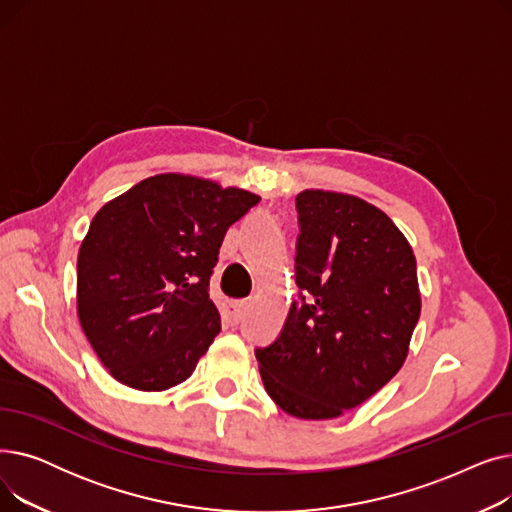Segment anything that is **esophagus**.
<instances>
[{
  "instance_id": "obj_1",
  "label": "esophagus",
  "mask_w": 512,
  "mask_h": 512,
  "mask_svg": "<svg viewBox=\"0 0 512 512\" xmlns=\"http://www.w3.org/2000/svg\"><path fill=\"white\" fill-rule=\"evenodd\" d=\"M245 311H247V301H228L222 309V315L230 326H236L238 321L245 317Z\"/></svg>"
}]
</instances>
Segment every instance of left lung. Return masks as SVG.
I'll return each mask as SVG.
<instances>
[{
	"instance_id": "obj_1",
	"label": "left lung",
	"mask_w": 512,
	"mask_h": 512,
	"mask_svg": "<svg viewBox=\"0 0 512 512\" xmlns=\"http://www.w3.org/2000/svg\"><path fill=\"white\" fill-rule=\"evenodd\" d=\"M297 211L299 299L276 342L255 357L282 411L334 419L405 363L421 313L417 261L388 215L359 197L303 191Z\"/></svg>"
}]
</instances>
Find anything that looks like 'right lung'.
Instances as JSON below:
<instances>
[{"label": "right lung", "instance_id": "add662e5", "mask_svg": "<svg viewBox=\"0 0 512 512\" xmlns=\"http://www.w3.org/2000/svg\"><path fill=\"white\" fill-rule=\"evenodd\" d=\"M259 197L197 176L157 174L105 203L76 263L78 319L120 384L168 390L220 334L209 278L226 230Z\"/></svg>", "mask_w": 512, "mask_h": 512}]
</instances>
